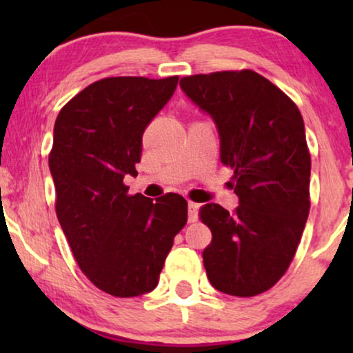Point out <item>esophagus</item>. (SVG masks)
Here are the masks:
<instances>
[{
	"label": "esophagus",
	"instance_id": "34e87169",
	"mask_svg": "<svg viewBox=\"0 0 353 353\" xmlns=\"http://www.w3.org/2000/svg\"><path fill=\"white\" fill-rule=\"evenodd\" d=\"M197 214H199V204L190 202V204H188V221H190V223H194L197 220Z\"/></svg>",
	"mask_w": 353,
	"mask_h": 353
}]
</instances>
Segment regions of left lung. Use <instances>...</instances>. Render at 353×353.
Instances as JSON below:
<instances>
[{"instance_id":"left-lung-1","label":"left lung","mask_w":353,"mask_h":353,"mask_svg":"<svg viewBox=\"0 0 353 353\" xmlns=\"http://www.w3.org/2000/svg\"><path fill=\"white\" fill-rule=\"evenodd\" d=\"M181 90L210 114L220 134L221 163L234 170L233 214L201 207L212 231L202 252L219 291L254 297L276 284L291 265L310 212V152L301 110L257 72L221 70L183 77Z\"/></svg>"}]
</instances>
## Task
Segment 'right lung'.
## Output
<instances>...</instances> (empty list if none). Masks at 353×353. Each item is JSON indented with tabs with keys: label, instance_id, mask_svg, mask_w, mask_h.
Here are the masks:
<instances>
[{
	"label": "right lung",
	"instance_id": "1",
	"mask_svg": "<svg viewBox=\"0 0 353 353\" xmlns=\"http://www.w3.org/2000/svg\"><path fill=\"white\" fill-rule=\"evenodd\" d=\"M176 85L178 75L109 77L75 94L56 119L50 170L57 220L85 276L114 297L151 292L186 225L185 197L132 196L123 183L138 175L144 130Z\"/></svg>",
	"mask_w": 353,
	"mask_h": 353
}]
</instances>
